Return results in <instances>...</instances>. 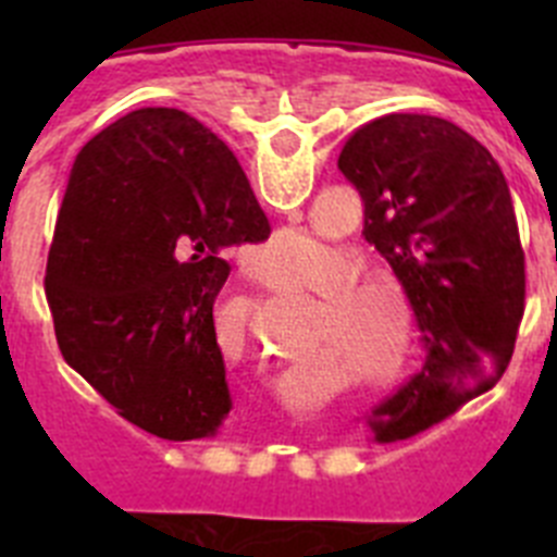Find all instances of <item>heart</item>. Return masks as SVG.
Masks as SVG:
<instances>
[{
    "label": "heart",
    "instance_id": "obj_1",
    "mask_svg": "<svg viewBox=\"0 0 557 557\" xmlns=\"http://www.w3.org/2000/svg\"><path fill=\"white\" fill-rule=\"evenodd\" d=\"M301 234L270 239L264 253L282 259L307 248ZM362 273V262L346 248H326L307 262L295 284L321 293L318 329L321 339H332V351H343L354 368H366L376 385H396L405 379L412 354V309L405 289L391 278Z\"/></svg>",
    "mask_w": 557,
    "mask_h": 557
}]
</instances>
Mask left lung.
I'll use <instances>...</instances> for the list:
<instances>
[{"mask_svg": "<svg viewBox=\"0 0 557 557\" xmlns=\"http://www.w3.org/2000/svg\"><path fill=\"white\" fill-rule=\"evenodd\" d=\"M337 166L426 348L424 368L368 418L382 441L407 416L435 424L499 382L524 314V250L494 156L441 116H379L348 136Z\"/></svg>", "mask_w": 557, "mask_h": 557, "instance_id": "8db88e82", "label": "left lung"}]
</instances>
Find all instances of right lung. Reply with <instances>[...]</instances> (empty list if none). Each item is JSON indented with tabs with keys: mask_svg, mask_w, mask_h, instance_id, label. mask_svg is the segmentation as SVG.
<instances>
[{
	"mask_svg": "<svg viewBox=\"0 0 557 557\" xmlns=\"http://www.w3.org/2000/svg\"><path fill=\"white\" fill-rule=\"evenodd\" d=\"M268 236L223 139L178 108L131 111L83 147L58 211L44 287L63 359L150 435H220L214 298L228 250Z\"/></svg>",
	"mask_w": 557,
	"mask_h": 557,
	"instance_id": "obj_1",
	"label": "right lung"
}]
</instances>
